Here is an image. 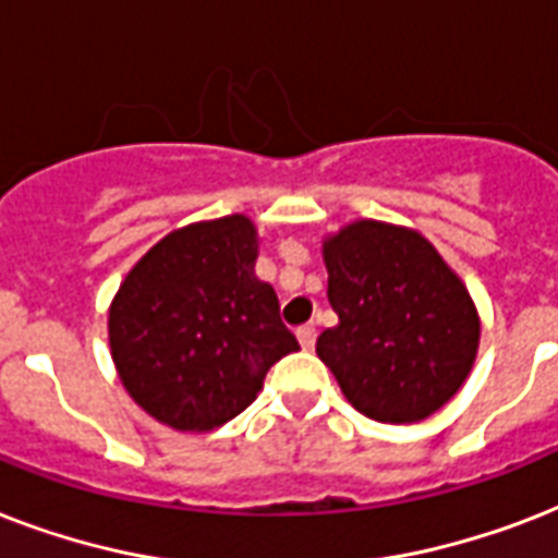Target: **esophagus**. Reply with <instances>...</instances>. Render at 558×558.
<instances>
[{
  "label": "esophagus",
  "mask_w": 558,
  "mask_h": 558,
  "mask_svg": "<svg viewBox=\"0 0 558 558\" xmlns=\"http://www.w3.org/2000/svg\"><path fill=\"white\" fill-rule=\"evenodd\" d=\"M298 341H301V348H304V350L315 348V327H313V324H304V327H298Z\"/></svg>",
  "instance_id": "34e87169"
}]
</instances>
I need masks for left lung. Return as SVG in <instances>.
Segmentation results:
<instances>
[{"instance_id": "8db88e82", "label": "left lung", "mask_w": 558, "mask_h": 558, "mask_svg": "<svg viewBox=\"0 0 558 558\" xmlns=\"http://www.w3.org/2000/svg\"><path fill=\"white\" fill-rule=\"evenodd\" d=\"M327 298L339 324L315 353L359 414L420 423L475 365L481 318L463 280L423 234L356 219L324 240Z\"/></svg>"}]
</instances>
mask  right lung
Wrapping results in <instances>:
<instances>
[{"label":"right lung","mask_w":558,"mask_h":558,"mask_svg":"<svg viewBox=\"0 0 558 558\" xmlns=\"http://www.w3.org/2000/svg\"><path fill=\"white\" fill-rule=\"evenodd\" d=\"M257 228L243 214L170 231L109 306V348L126 393L177 432H210L252 405L298 339L275 289L254 275Z\"/></svg>","instance_id":"add662e5"}]
</instances>
